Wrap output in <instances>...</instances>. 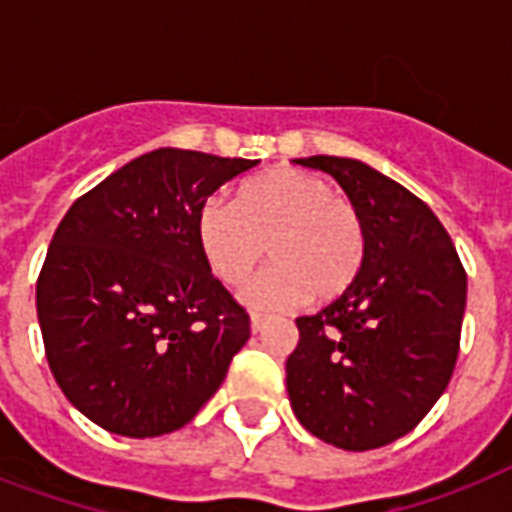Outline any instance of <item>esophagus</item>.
Returning a JSON list of instances; mask_svg holds the SVG:
<instances>
[{
  "mask_svg": "<svg viewBox=\"0 0 512 512\" xmlns=\"http://www.w3.org/2000/svg\"><path fill=\"white\" fill-rule=\"evenodd\" d=\"M265 324H268V316H265V313H252V316H249V327H252V332H260Z\"/></svg>",
  "mask_w": 512,
  "mask_h": 512,
  "instance_id": "esophagus-1",
  "label": "esophagus"
}]
</instances>
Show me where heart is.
<instances>
[{"label":"heart","instance_id":"1","mask_svg":"<svg viewBox=\"0 0 512 512\" xmlns=\"http://www.w3.org/2000/svg\"><path fill=\"white\" fill-rule=\"evenodd\" d=\"M196 239L209 271L241 287L271 252L273 265L244 292L255 308H289L316 297L337 300L364 273L369 231L361 209L324 177L279 167L249 177L236 201L209 199L196 215Z\"/></svg>","mask_w":512,"mask_h":512}]
</instances>
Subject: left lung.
<instances>
[{
	"label": "left lung",
	"mask_w": 512,
	"mask_h": 512,
	"mask_svg": "<svg viewBox=\"0 0 512 512\" xmlns=\"http://www.w3.org/2000/svg\"><path fill=\"white\" fill-rule=\"evenodd\" d=\"M295 162L342 185L366 220L369 255L345 295L297 319L289 404L337 449H380L417 428L452 380L468 273L441 220L404 185L356 159Z\"/></svg>",
	"instance_id": "left-lung-1"
}]
</instances>
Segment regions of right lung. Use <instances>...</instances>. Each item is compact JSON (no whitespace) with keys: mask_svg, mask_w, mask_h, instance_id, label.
<instances>
[{"mask_svg":"<svg viewBox=\"0 0 512 512\" xmlns=\"http://www.w3.org/2000/svg\"><path fill=\"white\" fill-rule=\"evenodd\" d=\"M252 159L156 148L71 204L36 281L47 364L108 433L164 436L215 396L249 313L212 276L196 215Z\"/></svg>","mask_w":512,"mask_h":512,"instance_id":"add662e5","label":"right lung"}]
</instances>
